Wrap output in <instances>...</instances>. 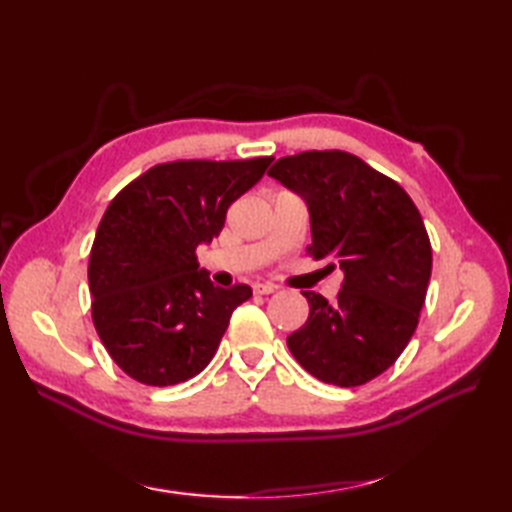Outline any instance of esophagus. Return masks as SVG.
<instances>
[{"label":"esophagus","instance_id":"esophagus-1","mask_svg":"<svg viewBox=\"0 0 512 512\" xmlns=\"http://www.w3.org/2000/svg\"><path fill=\"white\" fill-rule=\"evenodd\" d=\"M253 290H255V295H273L277 286L275 284H255Z\"/></svg>","mask_w":512,"mask_h":512}]
</instances>
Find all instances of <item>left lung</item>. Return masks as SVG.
Returning <instances> with one entry per match:
<instances>
[{
	"label": "left lung",
	"instance_id": "obj_1",
	"mask_svg": "<svg viewBox=\"0 0 512 512\" xmlns=\"http://www.w3.org/2000/svg\"><path fill=\"white\" fill-rule=\"evenodd\" d=\"M308 204L314 259L343 270L334 303L303 290L306 325L288 336L297 363L336 387H358L396 363L416 332L431 244L398 182L347 151H303L268 171Z\"/></svg>",
	"mask_w": 512,
	"mask_h": 512
}]
</instances>
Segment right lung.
Segmentation results:
<instances>
[{"mask_svg":"<svg viewBox=\"0 0 512 512\" xmlns=\"http://www.w3.org/2000/svg\"><path fill=\"white\" fill-rule=\"evenodd\" d=\"M273 158L176 160L129 182L96 231L88 279L92 321L112 361L167 387L211 363L246 284L213 286L195 248L220 235L226 211Z\"/></svg>","mask_w":512,"mask_h":512,"instance_id":"obj_1","label":"right lung"}]
</instances>
